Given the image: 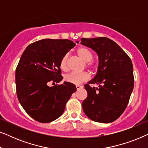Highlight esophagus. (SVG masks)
<instances>
[{
  "label": "esophagus",
  "instance_id": "34e87169",
  "mask_svg": "<svg viewBox=\"0 0 148 148\" xmlns=\"http://www.w3.org/2000/svg\"><path fill=\"white\" fill-rule=\"evenodd\" d=\"M83 88H84V86H79V85H77L76 86V88L77 90H81V89H82Z\"/></svg>",
  "mask_w": 148,
  "mask_h": 148
}]
</instances>
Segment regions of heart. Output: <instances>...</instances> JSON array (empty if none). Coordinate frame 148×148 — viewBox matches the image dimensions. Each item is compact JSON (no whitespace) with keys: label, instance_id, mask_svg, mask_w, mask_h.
I'll return each instance as SVG.
<instances>
[{"label":"heart","instance_id":"b5f03b06","mask_svg":"<svg viewBox=\"0 0 148 148\" xmlns=\"http://www.w3.org/2000/svg\"><path fill=\"white\" fill-rule=\"evenodd\" d=\"M78 56L86 62V65L91 69L95 70L97 69L98 64L95 60H92L93 53L91 50L87 47H80L77 50ZM60 67L62 71H68V56L64 55L61 58L60 62ZM90 79V74L88 72L82 73H71L64 77V79L66 82L75 85H79L83 82H86Z\"/></svg>","mask_w":148,"mask_h":148}]
</instances>
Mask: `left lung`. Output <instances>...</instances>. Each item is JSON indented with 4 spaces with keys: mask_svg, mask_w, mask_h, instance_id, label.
<instances>
[{
    "mask_svg": "<svg viewBox=\"0 0 148 148\" xmlns=\"http://www.w3.org/2000/svg\"><path fill=\"white\" fill-rule=\"evenodd\" d=\"M81 44L94 50L99 58L96 76L84 86L88 97L83 101V110L91 120L112 123L124 112L133 92L132 62L122 48L108 38H82ZM89 84L99 86L92 88Z\"/></svg>",
    "mask_w": 148,
    "mask_h": 148,
    "instance_id": "8db88e82",
    "label": "left lung"
}]
</instances>
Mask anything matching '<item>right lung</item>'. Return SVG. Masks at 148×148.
I'll use <instances>...</instances> for the list:
<instances>
[{
    "instance_id": "1",
    "label": "right lung",
    "mask_w": 148,
    "mask_h": 148,
    "mask_svg": "<svg viewBox=\"0 0 148 148\" xmlns=\"http://www.w3.org/2000/svg\"><path fill=\"white\" fill-rule=\"evenodd\" d=\"M75 46L69 40L44 39L29 44L15 71L17 96L25 112L40 123L52 122L63 113L66 103L77 90L62 79L60 62Z\"/></svg>"
}]
</instances>
